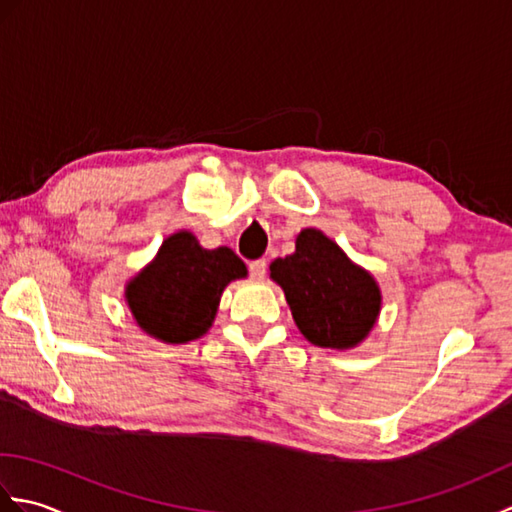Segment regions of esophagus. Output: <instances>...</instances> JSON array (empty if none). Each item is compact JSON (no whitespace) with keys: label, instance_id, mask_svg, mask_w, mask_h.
Listing matches in <instances>:
<instances>
[{"label":"esophagus","instance_id":"1","mask_svg":"<svg viewBox=\"0 0 512 512\" xmlns=\"http://www.w3.org/2000/svg\"><path fill=\"white\" fill-rule=\"evenodd\" d=\"M248 270H250V275H253L255 279H264V275H266V259H255V262H250Z\"/></svg>","mask_w":512,"mask_h":512}]
</instances>
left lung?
<instances>
[{
    "instance_id": "1",
    "label": "left lung",
    "mask_w": 512,
    "mask_h": 512,
    "mask_svg": "<svg viewBox=\"0 0 512 512\" xmlns=\"http://www.w3.org/2000/svg\"><path fill=\"white\" fill-rule=\"evenodd\" d=\"M270 279L284 290L299 332L328 350L361 345L383 308L374 275L319 228H303L295 253L270 264Z\"/></svg>"
}]
</instances>
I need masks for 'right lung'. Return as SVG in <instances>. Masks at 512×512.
I'll use <instances>...</instances> for the list:
<instances>
[{
	"label": "right lung",
	"mask_w": 512,
	"mask_h": 512,
	"mask_svg": "<svg viewBox=\"0 0 512 512\" xmlns=\"http://www.w3.org/2000/svg\"><path fill=\"white\" fill-rule=\"evenodd\" d=\"M246 275L231 248H202L191 231H178L127 281L125 301L147 336L180 345L211 330L224 288Z\"/></svg>",
	"instance_id": "right-lung-1"
}]
</instances>
